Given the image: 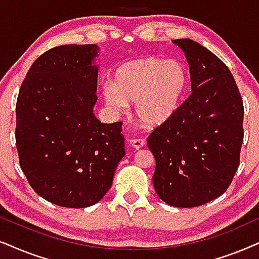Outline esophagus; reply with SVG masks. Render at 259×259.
Here are the masks:
<instances>
[{"instance_id": "esophagus-1", "label": "esophagus", "mask_w": 259, "mask_h": 259, "mask_svg": "<svg viewBox=\"0 0 259 259\" xmlns=\"http://www.w3.org/2000/svg\"><path fill=\"white\" fill-rule=\"evenodd\" d=\"M129 144L136 149H140L141 147H143L146 144V140L144 139H132L129 140Z\"/></svg>"}]
</instances>
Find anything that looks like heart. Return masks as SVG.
I'll list each match as a JSON object with an SVG mask.
<instances>
[{"mask_svg":"<svg viewBox=\"0 0 259 259\" xmlns=\"http://www.w3.org/2000/svg\"><path fill=\"white\" fill-rule=\"evenodd\" d=\"M188 86V71L179 60L149 57L120 65L113 81L103 84L102 94L110 108L120 111L135 102V111L143 123L158 125L180 106Z\"/></svg>","mask_w":259,"mask_h":259,"instance_id":"obj_1","label":"heart"}]
</instances>
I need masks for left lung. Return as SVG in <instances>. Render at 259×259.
I'll return each mask as SVG.
<instances>
[{"mask_svg": "<svg viewBox=\"0 0 259 259\" xmlns=\"http://www.w3.org/2000/svg\"><path fill=\"white\" fill-rule=\"evenodd\" d=\"M189 64L192 94L148 137L154 188L175 207H196L229 188L239 165L244 105L229 67L191 39L173 40Z\"/></svg>", "mask_w": 259, "mask_h": 259, "instance_id": "left-lung-1", "label": "left lung"}]
</instances>
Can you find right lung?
I'll use <instances>...</instances> for the list:
<instances>
[{"label": "right lung", "instance_id": "obj_1", "mask_svg": "<svg viewBox=\"0 0 259 259\" xmlns=\"http://www.w3.org/2000/svg\"><path fill=\"white\" fill-rule=\"evenodd\" d=\"M98 50L51 48L34 61L17 96L20 167L36 194L61 207L97 204L125 155L122 123H102L94 113Z\"/></svg>", "mask_w": 259, "mask_h": 259}]
</instances>
